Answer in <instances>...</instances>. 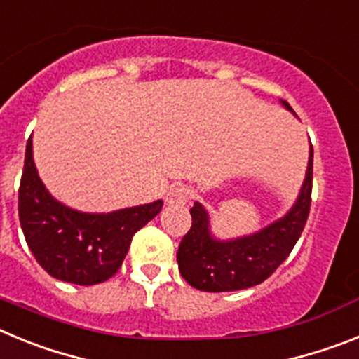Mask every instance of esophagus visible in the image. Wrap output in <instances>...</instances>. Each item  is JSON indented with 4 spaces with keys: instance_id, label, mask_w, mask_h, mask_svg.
Masks as SVG:
<instances>
[{
    "instance_id": "1",
    "label": "esophagus",
    "mask_w": 359,
    "mask_h": 359,
    "mask_svg": "<svg viewBox=\"0 0 359 359\" xmlns=\"http://www.w3.org/2000/svg\"><path fill=\"white\" fill-rule=\"evenodd\" d=\"M190 198V190L185 185H172L167 194H165V203L167 205H176V207H183Z\"/></svg>"
}]
</instances>
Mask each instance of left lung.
<instances>
[{
    "instance_id": "obj_1",
    "label": "left lung",
    "mask_w": 359,
    "mask_h": 359,
    "mask_svg": "<svg viewBox=\"0 0 359 359\" xmlns=\"http://www.w3.org/2000/svg\"><path fill=\"white\" fill-rule=\"evenodd\" d=\"M282 106L291 111L287 102ZM313 187V145L302 189L293 207L280 219L250 236L219 239L210 230V215L201 203L190 208L192 226L177 248L180 273L199 291H239L264 282L286 261L306 226Z\"/></svg>"
}]
</instances>
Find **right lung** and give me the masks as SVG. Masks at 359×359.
<instances>
[{
    "instance_id": "add662e5",
    "label": "right lung",
    "mask_w": 359,
    "mask_h": 359,
    "mask_svg": "<svg viewBox=\"0 0 359 359\" xmlns=\"http://www.w3.org/2000/svg\"><path fill=\"white\" fill-rule=\"evenodd\" d=\"M161 207V199L107 214L66 207L41 182L28 138L19 185V223L36 261L53 278L77 286L111 278L128 255L133 236Z\"/></svg>"
}]
</instances>
